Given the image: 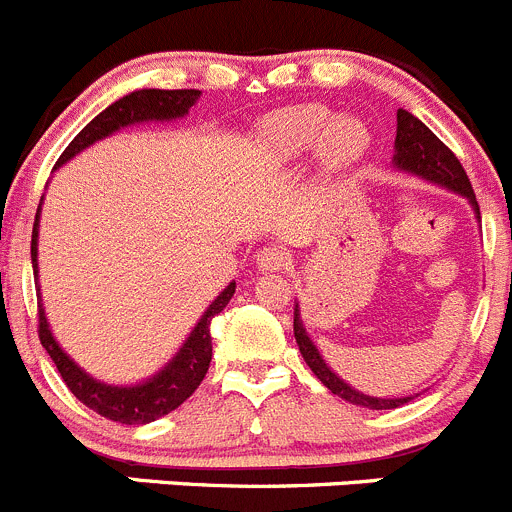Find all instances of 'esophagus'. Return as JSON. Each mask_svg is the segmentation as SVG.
<instances>
[{"mask_svg": "<svg viewBox=\"0 0 512 512\" xmlns=\"http://www.w3.org/2000/svg\"><path fill=\"white\" fill-rule=\"evenodd\" d=\"M256 266H259V271H281L284 266H289V253L279 246L261 248L256 253Z\"/></svg>", "mask_w": 512, "mask_h": 512, "instance_id": "1", "label": "esophagus"}]
</instances>
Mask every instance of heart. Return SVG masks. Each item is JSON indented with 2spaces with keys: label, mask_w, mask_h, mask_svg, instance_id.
<instances>
[{
  "label": "heart",
  "mask_w": 512,
  "mask_h": 512,
  "mask_svg": "<svg viewBox=\"0 0 512 512\" xmlns=\"http://www.w3.org/2000/svg\"><path fill=\"white\" fill-rule=\"evenodd\" d=\"M317 141L322 164L337 170L355 162L368 149L370 137L363 121L353 114L330 119L325 106H294L266 119L259 129V142L271 162H292L302 157Z\"/></svg>",
  "instance_id": "1"
}]
</instances>
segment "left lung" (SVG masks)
Here are the masks:
<instances>
[{
    "mask_svg": "<svg viewBox=\"0 0 512 512\" xmlns=\"http://www.w3.org/2000/svg\"><path fill=\"white\" fill-rule=\"evenodd\" d=\"M393 167L398 172H409V175L421 177L426 182H434L439 187L462 195L467 203L475 210V218L480 220V205H477L475 190H472L467 172L454 157L452 149L442 142V139L424 124L409 114L406 109H398L396 114V144H393ZM294 337H297L299 353H302L304 363L312 368V373L330 388L335 396L345 398V401L355 403V406H365V409L383 411V409H398L403 403H409L414 396H401V398H378V396H365L363 391L353 388L345 383L330 365L325 363L322 353L309 337L307 327L302 322V312H299V302L294 304Z\"/></svg>",
    "mask_w": 512,
    "mask_h": 512,
    "instance_id": "8db88e82",
    "label": "left lung"
}]
</instances>
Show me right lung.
<instances>
[{"mask_svg": "<svg viewBox=\"0 0 512 512\" xmlns=\"http://www.w3.org/2000/svg\"><path fill=\"white\" fill-rule=\"evenodd\" d=\"M200 91L195 88H185V91H162V88H142V91H131L129 96L119 98L103 109L91 124L83 126L78 131V137L65 147V152L60 154L58 164L55 167H63L65 162L81 154L83 149H88L91 144L101 142V139L111 137L119 129L134 124H147V121H175L182 116L190 114V109L198 103ZM40 208H37L35 225H32V271H35V287L40 289V281H37V233H40ZM233 292H236V281H231L218 297L210 302V307L205 309L203 317L198 320V325L192 327L190 335L185 337V342L180 345L172 360H167L164 368H159L157 373L149 375L147 381L131 383V386H114V383H103L98 378H93L91 373L75 363L63 348L60 342L55 340L53 330H50V322L45 317V307H42V299L37 302V314H40V342L42 348L48 350V355L53 358L55 368L63 375L65 386L70 388L75 398L81 403H86L88 409H93L96 414L106 416L111 421H119V424H149V421L159 419V416L170 414L180 406L182 401L195 393V388L200 386V381L205 378L210 368V358H213V342H210V322H213L215 314H220L225 309V304L231 302Z\"/></svg>", "mask_w": 512, "mask_h": 512, "instance_id": "1", "label": "right lung"}]
</instances>
